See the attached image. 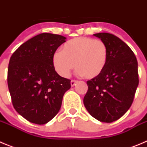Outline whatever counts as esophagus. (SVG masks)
Masks as SVG:
<instances>
[{"mask_svg":"<svg viewBox=\"0 0 147 147\" xmlns=\"http://www.w3.org/2000/svg\"><path fill=\"white\" fill-rule=\"evenodd\" d=\"M76 83H77V81H76V80H72L71 81V86H74L75 85H76Z\"/></svg>","mask_w":147,"mask_h":147,"instance_id":"esophagus-1","label":"esophagus"}]
</instances>
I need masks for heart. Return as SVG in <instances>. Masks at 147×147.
Returning <instances> with one entry per match:
<instances>
[{"instance_id": "heart-1", "label": "heart", "mask_w": 147, "mask_h": 147, "mask_svg": "<svg viewBox=\"0 0 147 147\" xmlns=\"http://www.w3.org/2000/svg\"><path fill=\"white\" fill-rule=\"evenodd\" d=\"M107 57V47L102 40L79 37L66 42L60 52L54 54L53 65L56 71L63 77L69 76L75 65L77 74L93 79L104 71Z\"/></svg>"}]
</instances>
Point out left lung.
I'll return each mask as SVG.
<instances>
[{"label": "left lung", "instance_id": "8db88e82", "mask_svg": "<svg viewBox=\"0 0 147 147\" xmlns=\"http://www.w3.org/2000/svg\"><path fill=\"white\" fill-rule=\"evenodd\" d=\"M107 47L105 69L97 77L87 82L88 90L84 105L90 115L102 122L115 121L132 105L138 85V62L130 48L109 33L93 34Z\"/></svg>", "mask_w": 147, "mask_h": 147}]
</instances>
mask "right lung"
Segmentation results:
<instances>
[{
    "mask_svg": "<svg viewBox=\"0 0 147 147\" xmlns=\"http://www.w3.org/2000/svg\"><path fill=\"white\" fill-rule=\"evenodd\" d=\"M66 37L42 33L22 44L10 58L7 82L17 112L28 121L45 124L59 112L71 80L59 76L54 53Z\"/></svg>",
    "mask_w": 147,
    "mask_h": 147,
    "instance_id": "obj_1",
    "label": "right lung"
}]
</instances>
